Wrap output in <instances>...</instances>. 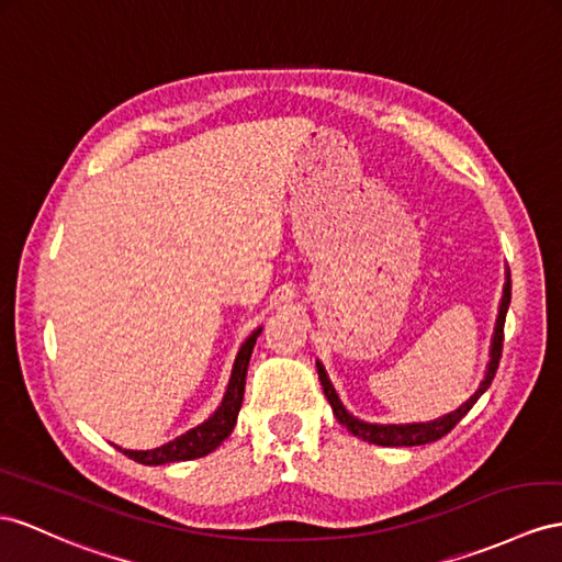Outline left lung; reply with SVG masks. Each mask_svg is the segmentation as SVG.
Segmentation results:
<instances>
[{"instance_id":"obj_1","label":"left lung","mask_w":562,"mask_h":562,"mask_svg":"<svg viewBox=\"0 0 562 562\" xmlns=\"http://www.w3.org/2000/svg\"><path fill=\"white\" fill-rule=\"evenodd\" d=\"M508 304H510V280L503 286V299H501V308H498V318H496V333H494V341H492V361H488V370H486V378L480 384V390L470 396V401H465L463 406L458 411L443 415V418L435 420V423H418V425H370L353 418V415L347 413V408L341 406L339 396L335 394L333 384H329L327 375H325V368L318 363V378L323 384V392L329 401V406H333V413L337 415V420L347 427L353 437L370 441V443H380V446H420V443H429V441H437L443 435H449V431L465 418L468 411L477 404V398L488 390V384H492L496 370H498V361H501V353H503V325H506V313H508Z\"/></svg>"}]
</instances>
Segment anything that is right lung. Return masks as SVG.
Wrapping results in <instances>:
<instances>
[{"mask_svg":"<svg viewBox=\"0 0 562 562\" xmlns=\"http://www.w3.org/2000/svg\"><path fill=\"white\" fill-rule=\"evenodd\" d=\"M258 335H261V327H258L256 333L241 344L223 404L206 423H201L199 427L184 431V435L178 439L158 446V449H151V451H123L121 449V451L127 458L137 460V463H142V465H164V463H176V460L201 458V456L211 453L215 446H221L223 439L233 435V429H235L237 413H239L241 401H244V384H247L249 358H251Z\"/></svg>","mask_w":562,"mask_h":562,"instance_id":"obj_1","label":"right lung"}]
</instances>
